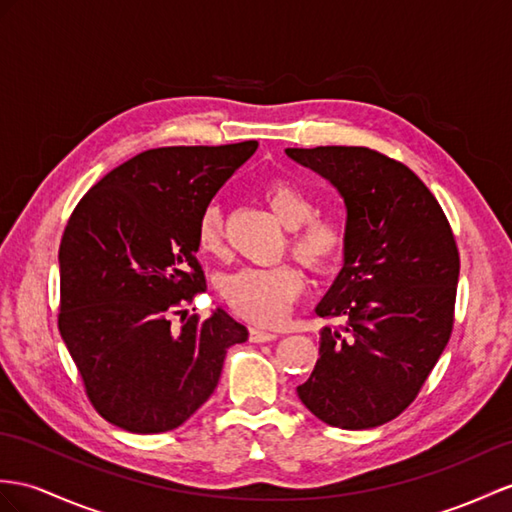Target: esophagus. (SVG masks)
<instances>
[{
  "instance_id": "obj_1",
  "label": "esophagus",
  "mask_w": 512,
  "mask_h": 512,
  "mask_svg": "<svg viewBox=\"0 0 512 512\" xmlns=\"http://www.w3.org/2000/svg\"><path fill=\"white\" fill-rule=\"evenodd\" d=\"M278 334L276 332H267V330H260V328H249V341L252 343H269V341H276Z\"/></svg>"
}]
</instances>
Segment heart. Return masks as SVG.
Here are the masks:
<instances>
[{
	"mask_svg": "<svg viewBox=\"0 0 512 512\" xmlns=\"http://www.w3.org/2000/svg\"><path fill=\"white\" fill-rule=\"evenodd\" d=\"M263 199L282 226L291 230L289 245L306 267L328 273L341 263L347 245L345 228L334 219L315 217L317 208L310 195L291 182L273 180L263 186ZM195 241L204 254L219 256L223 252L226 230L219 206L210 204L199 215ZM219 289L236 315L273 326L284 319L302 293L304 273L291 263L267 269L243 267L223 276Z\"/></svg>",
	"mask_w": 512,
	"mask_h": 512,
	"instance_id": "b5f03b06",
	"label": "heart"
}]
</instances>
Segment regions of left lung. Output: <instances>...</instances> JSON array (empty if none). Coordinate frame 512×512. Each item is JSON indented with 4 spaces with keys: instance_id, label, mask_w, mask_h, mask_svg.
I'll list each match as a JSON object with an SVG mask.
<instances>
[{
    "instance_id": "8db88e82",
    "label": "left lung",
    "mask_w": 512,
    "mask_h": 512,
    "mask_svg": "<svg viewBox=\"0 0 512 512\" xmlns=\"http://www.w3.org/2000/svg\"><path fill=\"white\" fill-rule=\"evenodd\" d=\"M326 178L345 204L343 269L315 313L336 319L297 386L317 419L369 430L415 400L450 341L458 249L434 195L402 162L369 147L284 149Z\"/></svg>"
}]
</instances>
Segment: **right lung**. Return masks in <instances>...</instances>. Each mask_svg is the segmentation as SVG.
I'll return each mask as SVG.
<instances>
[{
    "label": "right lung",
    "mask_w": 512,
    "mask_h": 512,
    "mask_svg": "<svg viewBox=\"0 0 512 512\" xmlns=\"http://www.w3.org/2000/svg\"><path fill=\"white\" fill-rule=\"evenodd\" d=\"M256 141L158 147L108 171L60 241L58 328L106 421L134 434L182 426L213 391L247 328L215 308L176 330L171 313L206 291L199 215Z\"/></svg>",
    "instance_id": "add662e5"
}]
</instances>
